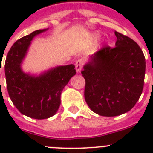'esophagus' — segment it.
<instances>
[{"mask_svg":"<svg viewBox=\"0 0 153 153\" xmlns=\"http://www.w3.org/2000/svg\"><path fill=\"white\" fill-rule=\"evenodd\" d=\"M83 63H84V61H83V59H78V60L76 61L75 67H76V71H77V73L81 72L82 68H83Z\"/></svg>","mask_w":153,"mask_h":153,"instance_id":"34e87169","label":"esophagus"}]
</instances>
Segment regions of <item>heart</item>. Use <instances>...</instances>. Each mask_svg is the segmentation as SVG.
<instances>
[{"label":"heart","instance_id":"heart-1","mask_svg":"<svg viewBox=\"0 0 153 153\" xmlns=\"http://www.w3.org/2000/svg\"><path fill=\"white\" fill-rule=\"evenodd\" d=\"M95 36H97V34H96V35H95Z\"/></svg>","mask_w":153,"mask_h":153}]
</instances>
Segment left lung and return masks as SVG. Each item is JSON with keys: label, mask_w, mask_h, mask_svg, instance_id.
Wrapping results in <instances>:
<instances>
[{"label": "left lung", "mask_w": 153, "mask_h": 153, "mask_svg": "<svg viewBox=\"0 0 153 153\" xmlns=\"http://www.w3.org/2000/svg\"><path fill=\"white\" fill-rule=\"evenodd\" d=\"M116 47H105L89 57L81 72L84 97L92 111L103 117L129 112L143 90L146 59L140 46L115 31Z\"/></svg>", "instance_id": "left-lung-1"}]
</instances>
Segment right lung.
<instances>
[{"label":"right lung","instance_id":"1","mask_svg":"<svg viewBox=\"0 0 153 153\" xmlns=\"http://www.w3.org/2000/svg\"><path fill=\"white\" fill-rule=\"evenodd\" d=\"M48 29L37 30L17 40L7 55L4 66L7 88L12 102L23 115L36 120L56 114L62 91L76 74L74 64L51 67L39 74L23 70L31 41Z\"/></svg>","mask_w":153,"mask_h":153}]
</instances>
